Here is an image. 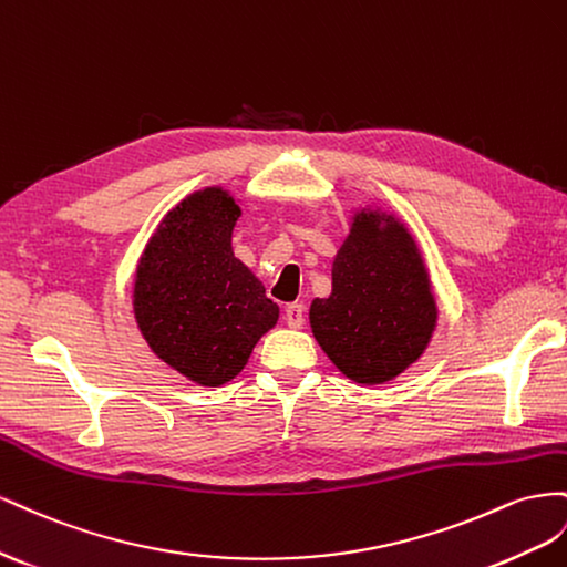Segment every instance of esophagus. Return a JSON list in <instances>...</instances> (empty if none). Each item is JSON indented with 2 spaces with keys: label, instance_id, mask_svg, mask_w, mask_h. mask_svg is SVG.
<instances>
[{
  "label": "esophagus",
  "instance_id": "obj_1",
  "mask_svg": "<svg viewBox=\"0 0 567 567\" xmlns=\"http://www.w3.org/2000/svg\"><path fill=\"white\" fill-rule=\"evenodd\" d=\"M303 316H306V309H303V303H287V309H285V320H287V326L289 328H301L303 326Z\"/></svg>",
  "mask_w": 567,
  "mask_h": 567
}]
</instances>
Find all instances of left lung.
Wrapping results in <instances>:
<instances>
[{
    "label": "left lung",
    "instance_id": "1",
    "mask_svg": "<svg viewBox=\"0 0 567 567\" xmlns=\"http://www.w3.org/2000/svg\"><path fill=\"white\" fill-rule=\"evenodd\" d=\"M320 349L359 384L394 380L415 363L436 328L430 275L399 218L359 212L332 264V292L313 299Z\"/></svg>",
    "mask_w": 567,
    "mask_h": 567
}]
</instances>
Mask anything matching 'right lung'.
Listing matches in <instances>:
<instances>
[{
    "label": "right lung",
    "instance_id": "add662e5",
    "mask_svg": "<svg viewBox=\"0 0 567 567\" xmlns=\"http://www.w3.org/2000/svg\"><path fill=\"white\" fill-rule=\"evenodd\" d=\"M239 216L223 187L189 194L161 220L135 272L142 337L161 361L202 386L239 375L280 316L261 280L233 254Z\"/></svg>",
    "mask_w": 567,
    "mask_h": 567
}]
</instances>
